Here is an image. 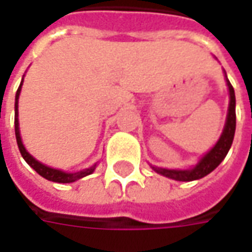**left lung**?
Segmentation results:
<instances>
[{
  "mask_svg": "<svg viewBox=\"0 0 252 252\" xmlns=\"http://www.w3.org/2000/svg\"><path fill=\"white\" fill-rule=\"evenodd\" d=\"M226 84L227 88H229L230 102H229V109H227L225 128H223V132L220 135V140L217 142V145L198 161L196 167H193L191 169H167L153 167L156 172L167 176V178H171V179H175V181L190 182V181H196V179H200V178H204L205 175H208L226 157L227 152H229V149L232 146L234 131H236V96H234L233 87H232V84L229 83L227 77Z\"/></svg>",
  "mask_w": 252,
  "mask_h": 252,
  "instance_id": "obj_1",
  "label": "left lung"
}]
</instances>
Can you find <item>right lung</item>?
I'll use <instances>...</instances> for the list:
<instances>
[{
    "instance_id": "add662e5",
    "label": "right lung",
    "mask_w": 252,
    "mask_h": 252,
    "mask_svg": "<svg viewBox=\"0 0 252 252\" xmlns=\"http://www.w3.org/2000/svg\"><path fill=\"white\" fill-rule=\"evenodd\" d=\"M22 84H23V80H22V83L19 85L18 91H16V97H15V135H16V142H18V146L19 150H20V155L22 157L25 158L26 162L32 167L37 174H40L42 178H45L48 181H52V182H58V184H71V182H74L77 179H80V178H84V176L90 175L94 172V169L96 167V164L95 165H92L90 168L83 169V171H78V172H71V174H68V172H63L61 169H55L51 168V167H48V165H44V164H41L38 160H35L34 157H32L27 150L23 146V142H22V138H20V131H19V120H18V102H19V95H20V90H22Z\"/></svg>"
}]
</instances>
